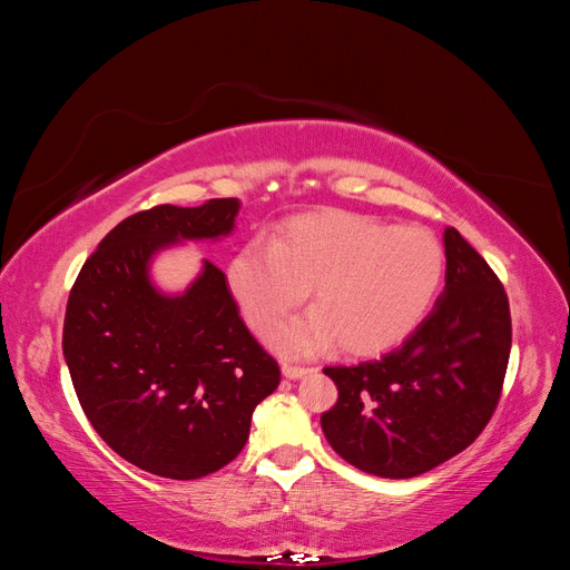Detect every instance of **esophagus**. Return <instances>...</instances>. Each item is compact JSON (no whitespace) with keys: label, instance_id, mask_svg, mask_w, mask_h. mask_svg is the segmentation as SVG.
I'll use <instances>...</instances> for the list:
<instances>
[{"label":"esophagus","instance_id":"esophagus-1","mask_svg":"<svg viewBox=\"0 0 570 570\" xmlns=\"http://www.w3.org/2000/svg\"><path fill=\"white\" fill-rule=\"evenodd\" d=\"M306 373H308V368H304V366H292V364L283 366V375L289 377V381H297V377H302Z\"/></svg>","mask_w":570,"mask_h":570}]
</instances>
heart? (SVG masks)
Masks as SVG:
<instances>
[{
	"label": "heart",
	"instance_id": "1",
	"mask_svg": "<svg viewBox=\"0 0 570 570\" xmlns=\"http://www.w3.org/2000/svg\"><path fill=\"white\" fill-rule=\"evenodd\" d=\"M442 275L444 252L433 233L342 212L292 218L271 243L252 237L226 264L230 295L258 335L312 287L316 312L273 335L285 356H312L333 340L350 354L394 347L428 314Z\"/></svg>",
	"mask_w": 570,
	"mask_h": 570
}]
</instances>
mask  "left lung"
Returning a JSON list of instances; mask_svg holds the SVG:
<instances>
[{
	"label": "left lung",
	"instance_id": "left-lung-1",
	"mask_svg": "<svg viewBox=\"0 0 570 570\" xmlns=\"http://www.w3.org/2000/svg\"><path fill=\"white\" fill-rule=\"evenodd\" d=\"M444 292L404 344L327 366L337 402L321 413L333 450L358 471L416 478L485 430L502 396L511 312L502 281L456 228L444 230Z\"/></svg>",
	"mask_w": 570,
	"mask_h": 570
}]
</instances>
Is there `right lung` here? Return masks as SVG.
Returning <instances> with one entry per match:
<instances>
[{
  "label": "right lung",
  "instance_id": "obj_1",
  "mask_svg": "<svg viewBox=\"0 0 570 570\" xmlns=\"http://www.w3.org/2000/svg\"><path fill=\"white\" fill-rule=\"evenodd\" d=\"M239 202L159 204L120 220L82 264L63 321V356L85 416L147 473L195 480L230 463L281 366L247 331L226 273L204 262L180 297L149 283L176 239L233 230Z\"/></svg>",
  "mask_w": 570,
  "mask_h": 570
}]
</instances>
